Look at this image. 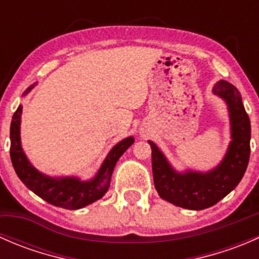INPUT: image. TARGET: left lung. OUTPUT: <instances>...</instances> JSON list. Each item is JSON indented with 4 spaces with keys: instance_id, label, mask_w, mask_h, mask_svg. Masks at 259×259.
I'll return each mask as SVG.
<instances>
[{
    "instance_id": "8db88e82",
    "label": "left lung",
    "mask_w": 259,
    "mask_h": 259,
    "mask_svg": "<svg viewBox=\"0 0 259 259\" xmlns=\"http://www.w3.org/2000/svg\"><path fill=\"white\" fill-rule=\"evenodd\" d=\"M213 94L226 103L231 125V143L221 163L208 171L171 166L155 143L151 146L154 185L159 197L177 207L202 210L217 204L239 184L250 154V121L238 89L226 80L214 83Z\"/></svg>"
}]
</instances>
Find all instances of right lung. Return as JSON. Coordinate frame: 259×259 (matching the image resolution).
<instances>
[{"mask_svg": "<svg viewBox=\"0 0 259 259\" xmlns=\"http://www.w3.org/2000/svg\"><path fill=\"white\" fill-rule=\"evenodd\" d=\"M35 86L36 83L28 86L22 95H27ZM21 115L22 105H18L17 110L12 116L10 127V155L15 171L21 182L36 195L42 198L50 204L64 209H80L101 199L110 187L111 176L117 160L129 146L134 144V138L127 137L114 145L91 179L82 180L79 177L46 176L30 163L23 151L21 145Z\"/></svg>", "mask_w": 259, "mask_h": 259, "instance_id": "obj_1", "label": "right lung"}]
</instances>
